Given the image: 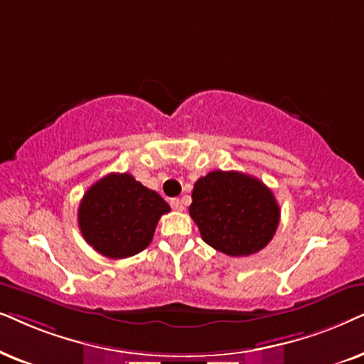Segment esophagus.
Returning a JSON list of instances; mask_svg holds the SVG:
<instances>
[{"instance_id":"1","label":"esophagus","mask_w":364,"mask_h":364,"mask_svg":"<svg viewBox=\"0 0 364 364\" xmlns=\"http://www.w3.org/2000/svg\"><path fill=\"white\" fill-rule=\"evenodd\" d=\"M171 208L176 211H183L185 210V203H183V200H179V198H173Z\"/></svg>"}]
</instances>
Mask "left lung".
I'll list each match as a JSON object with an SVG mask.
<instances>
[{"mask_svg":"<svg viewBox=\"0 0 364 364\" xmlns=\"http://www.w3.org/2000/svg\"><path fill=\"white\" fill-rule=\"evenodd\" d=\"M191 198L190 216L211 248L228 256H250L273 240L279 206L258 178L218 169L198 179Z\"/></svg>","mask_w":364,"mask_h":364,"instance_id":"1","label":"left lung"}]
</instances>
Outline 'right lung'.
Instances as JSON below:
<instances>
[{
	"label": "right lung",
	"mask_w": 364,
	"mask_h": 364,
	"mask_svg": "<svg viewBox=\"0 0 364 364\" xmlns=\"http://www.w3.org/2000/svg\"><path fill=\"white\" fill-rule=\"evenodd\" d=\"M171 208L129 173H109L88 188L77 208L86 243L100 255L123 259L151 243L154 230Z\"/></svg>",
	"instance_id": "obj_1"
}]
</instances>
